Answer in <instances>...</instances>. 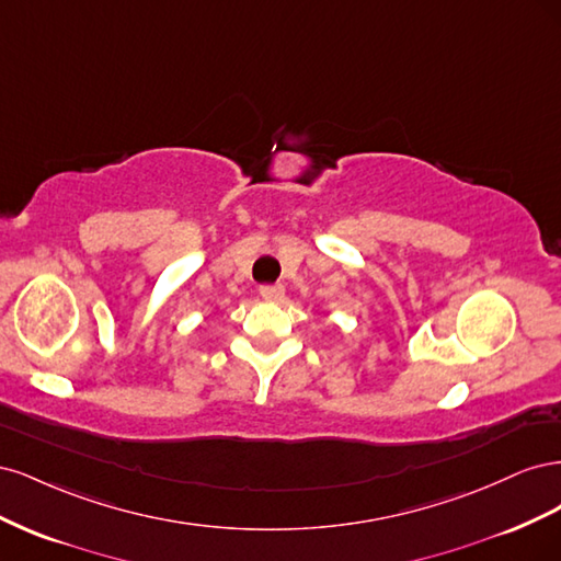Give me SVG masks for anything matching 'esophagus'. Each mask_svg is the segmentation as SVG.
<instances>
[{"label":"esophagus","mask_w":561,"mask_h":561,"mask_svg":"<svg viewBox=\"0 0 561 561\" xmlns=\"http://www.w3.org/2000/svg\"><path fill=\"white\" fill-rule=\"evenodd\" d=\"M260 295L266 301H280L285 297V287L280 283H276V285H262L260 287Z\"/></svg>","instance_id":"1"}]
</instances>
